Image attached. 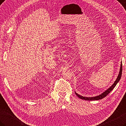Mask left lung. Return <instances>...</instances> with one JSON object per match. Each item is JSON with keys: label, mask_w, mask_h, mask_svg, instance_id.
I'll use <instances>...</instances> for the list:
<instances>
[{"label": "left lung", "mask_w": 126, "mask_h": 126, "mask_svg": "<svg viewBox=\"0 0 126 126\" xmlns=\"http://www.w3.org/2000/svg\"><path fill=\"white\" fill-rule=\"evenodd\" d=\"M122 62L121 63V65H120V71H119V74L118 75L117 77L116 78V79L115 81V82H114V83L110 86V87L108 88L107 90H105L104 92H103L102 94H100L98 95L97 96H94V97H83L82 95H80V94H79L78 93H76V92H75V94L78 96V97L80 98L81 99H84L86 100H99L101 99H103L104 97H105L114 88H115V87L116 86V85H117V83L119 82V81H120L121 78L122 76Z\"/></svg>", "instance_id": "8db88e82"}]
</instances>
